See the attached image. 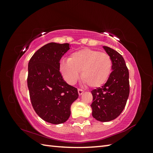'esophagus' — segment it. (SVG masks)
I'll list each match as a JSON object with an SVG mask.
<instances>
[{
    "label": "esophagus",
    "instance_id": "esophagus-1",
    "mask_svg": "<svg viewBox=\"0 0 153 153\" xmlns=\"http://www.w3.org/2000/svg\"><path fill=\"white\" fill-rule=\"evenodd\" d=\"M77 91H78V94H79V95H82L83 93L84 92V91L83 90H82V89H78V90H77Z\"/></svg>",
    "mask_w": 153,
    "mask_h": 153
}]
</instances>
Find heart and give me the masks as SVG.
I'll list each match as a JSON object with an SVG mask.
<instances>
[{
  "label": "heart",
  "instance_id": "b5f03b06",
  "mask_svg": "<svg viewBox=\"0 0 153 153\" xmlns=\"http://www.w3.org/2000/svg\"><path fill=\"white\" fill-rule=\"evenodd\" d=\"M111 56L105 53L84 48L71 53L68 60H61L59 70L65 80L74 84L81 77L91 88L101 86L108 79L112 71Z\"/></svg>",
  "mask_w": 153,
  "mask_h": 153
}]
</instances>
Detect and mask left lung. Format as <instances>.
<instances>
[{"instance_id": "obj_1", "label": "left lung", "mask_w": 153, "mask_h": 153, "mask_svg": "<svg viewBox=\"0 0 153 153\" xmlns=\"http://www.w3.org/2000/svg\"><path fill=\"white\" fill-rule=\"evenodd\" d=\"M112 60L113 71L102 87L91 91L92 116L106 122L115 120L125 108L129 94V71L120 53L108 46H102Z\"/></svg>"}]
</instances>
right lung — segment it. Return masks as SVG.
<instances>
[{
    "instance_id": "right-lung-1",
    "label": "right lung",
    "mask_w": 153,
    "mask_h": 153,
    "mask_svg": "<svg viewBox=\"0 0 153 153\" xmlns=\"http://www.w3.org/2000/svg\"><path fill=\"white\" fill-rule=\"evenodd\" d=\"M69 44L51 42L33 54L28 63L27 87L32 107L40 117L53 124L63 123L71 115L77 89L67 84L59 71V61Z\"/></svg>"
}]
</instances>
